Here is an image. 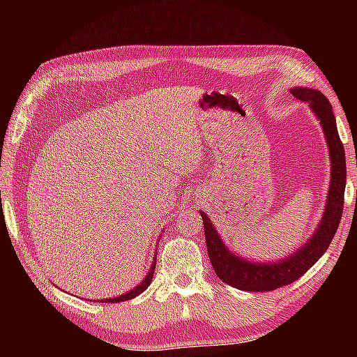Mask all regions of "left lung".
Here are the masks:
<instances>
[{
	"instance_id": "left-lung-1",
	"label": "left lung",
	"mask_w": 357,
	"mask_h": 357,
	"mask_svg": "<svg viewBox=\"0 0 357 357\" xmlns=\"http://www.w3.org/2000/svg\"><path fill=\"white\" fill-rule=\"evenodd\" d=\"M289 93L294 96L296 100L309 105L312 113L315 114L324 132L329 151L331 179L328 197H326L321 220L312 236L298 250L287 257L274 259V261H253L229 250L209 215L200 211L208 255L217 277L227 285L244 289V291H273L275 288L289 285L291 282L301 279L328 250L342 219L343 195H345L347 185L345 148L338 137L331 102L318 89L312 88L294 86L289 89Z\"/></svg>"
}]
</instances>
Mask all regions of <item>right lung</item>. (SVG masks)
<instances>
[{
    "mask_svg": "<svg viewBox=\"0 0 357 357\" xmlns=\"http://www.w3.org/2000/svg\"><path fill=\"white\" fill-rule=\"evenodd\" d=\"M159 239H160V236H159ZM155 258H157V252L154 253V258H153V263H151V268H149V271H148V274L144 275V279L138 283V285L135 287V288H132V289H129L128 293H124V294H119V296H116V298H107V299H96V302H112V304H114V302H124V301H130V299H134V298H137L138 294H142L144 289H146L148 287H149V283H151V280H153V275H154V269H155ZM94 302V301H93Z\"/></svg>",
    "mask_w": 357,
    "mask_h": 357,
    "instance_id": "obj_1",
    "label": "right lung"
}]
</instances>
